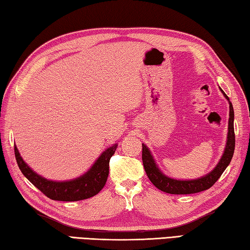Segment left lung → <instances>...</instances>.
I'll list each match as a JSON object with an SVG mask.
<instances>
[{"label":"left lung","instance_id":"obj_1","mask_svg":"<svg viewBox=\"0 0 250 250\" xmlns=\"http://www.w3.org/2000/svg\"><path fill=\"white\" fill-rule=\"evenodd\" d=\"M224 97L228 99L229 102V97L225 95L223 90ZM235 149V133H234V110L232 103L229 102V133H228V141L227 147H225L224 153L221 158L218 166L215 167L212 172L207 174L206 176L198 178V180L192 181H177L173 180L164 175L163 173L158 168L157 164H155L153 157L150 153L147 146L143 144V163L145 171L147 173L149 180L151 181L153 185L158 188V189L162 190L167 194L173 195H188V194H196V192H200L209 189L212 187L215 182L219 180L222 173L225 171V168L230 162L233 158Z\"/></svg>","mask_w":250,"mask_h":250}]
</instances>
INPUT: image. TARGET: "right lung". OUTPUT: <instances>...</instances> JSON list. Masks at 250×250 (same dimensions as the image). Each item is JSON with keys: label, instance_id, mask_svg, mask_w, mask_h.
I'll return each mask as SVG.
<instances>
[{"label": "right lung", "instance_id": "1", "mask_svg": "<svg viewBox=\"0 0 250 250\" xmlns=\"http://www.w3.org/2000/svg\"><path fill=\"white\" fill-rule=\"evenodd\" d=\"M117 145L106 149L93 164L89 171L76 180L68 182H52L41 177L23 162L20 152L14 147L15 158L21 173L32 185H35L42 194L52 200L78 201L88 199L100 191L105 185L109 176L110 159L114 154Z\"/></svg>", "mask_w": 250, "mask_h": 250}]
</instances>
